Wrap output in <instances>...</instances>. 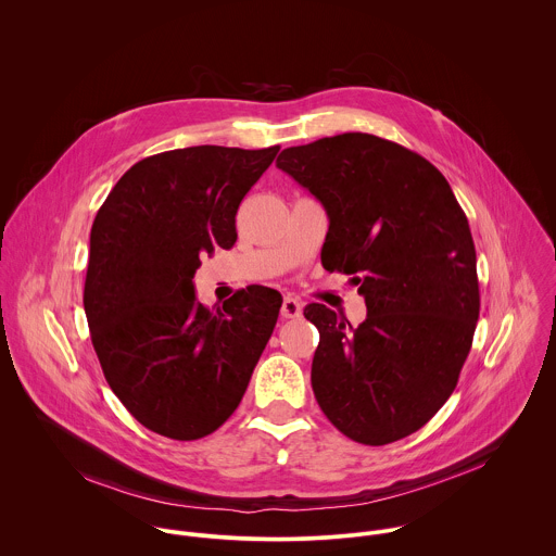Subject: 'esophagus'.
<instances>
[{
	"instance_id": "obj_1",
	"label": "esophagus",
	"mask_w": 556,
	"mask_h": 556,
	"mask_svg": "<svg viewBox=\"0 0 556 556\" xmlns=\"http://www.w3.org/2000/svg\"><path fill=\"white\" fill-rule=\"evenodd\" d=\"M302 302L298 300V298H291V295H287L285 300H282V308H280V315L282 318H298L302 317Z\"/></svg>"
}]
</instances>
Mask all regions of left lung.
Wrapping results in <instances>:
<instances>
[{
  "instance_id": "8db88e82",
  "label": "left lung",
  "mask_w": 556,
  "mask_h": 556,
  "mask_svg": "<svg viewBox=\"0 0 556 556\" xmlns=\"http://www.w3.org/2000/svg\"><path fill=\"white\" fill-rule=\"evenodd\" d=\"M278 168L323 203L327 271L351 276L359 327L323 304L313 390L349 439L388 445L419 430L456 390L479 317L476 243L443 173L394 141L344 132L287 148Z\"/></svg>"
}]
</instances>
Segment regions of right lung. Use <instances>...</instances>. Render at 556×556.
<instances>
[{
    "instance_id": "1",
    "label": "right lung",
    "mask_w": 556,
    "mask_h": 556,
    "mask_svg": "<svg viewBox=\"0 0 556 556\" xmlns=\"http://www.w3.org/2000/svg\"><path fill=\"white\" fill-rule=\"evenodd\" d=\"M280 146H197L132 164L98 210L83 306L104 379L162 437L194 441L238 408L282 298L250 285L223 306L194 295L201 256L233 248L245 192Z\"/></svg>"
}]
</instances>
